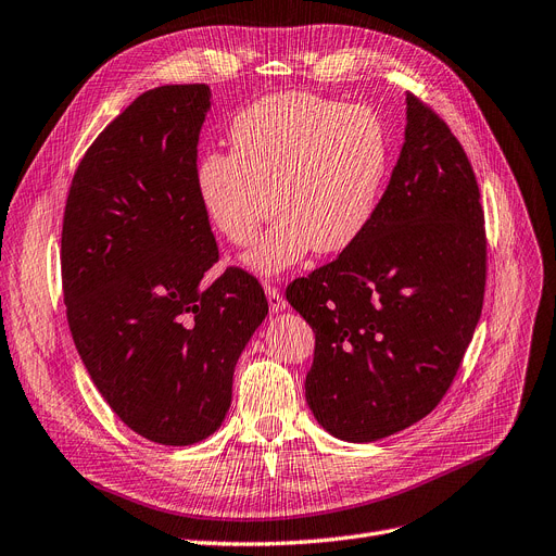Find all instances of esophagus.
Here are the masks:
<instances>
[{
    "label": "esophagus",
    "mask_w": 556,
    "mask_h": 556,
    "mask_svg": "<svg viewBox=\"0 0 556 556\" xmlns=\"http://www.w3.org/2000/svg\"><path fill=\"white\" fill-rule=\"evenodd\" d=\"M264 292H266V299H269L271 313H282V309L287 307V301L282 299V294H280L278 287H274V285H266V287H264Z\"/></svg>",
    "instance_id": "1"
}]
</instances>
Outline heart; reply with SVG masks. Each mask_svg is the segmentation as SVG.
<instances>
[{
  "label": "heart",
  "instance_id": "1",
  "mask_svg": "<svg viewBox=\"0 0 556 556\" xmlns=\"http://www.w3.org/2000/svg\"><path fill=\"white\" fill-rule=\"evenodd\" d=\"M230 139L232 152L212 150L198 162L195 193L214 230L235 247H249L266 218L280 216L243 255L251 271L278 276L313 249L342 253L371 224L390 141L369 106L278 93L237 114Z\"/></svg>",
  "mask_w": 556,
  "mask_h": 556
}]
</instances>
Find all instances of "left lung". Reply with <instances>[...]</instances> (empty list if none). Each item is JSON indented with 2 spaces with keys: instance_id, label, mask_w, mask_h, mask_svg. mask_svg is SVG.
I'll list each match as a JSON object with an SVG mask.
<instances>
[{
  "instance_id": "8db88e82",
  "label": "left lung",
  "mask_w": 556,
  "mask_h": 556,
  "mask_svg": "<svg viewBox=\"0 0 556 556\" xmlns=\"http://www.w3.org/2000/svg\"><path fill=\"white\" fill-rule=\"evenodd\" d=\"M483 290L475 170L445 121L406 93L404 146L371 224L285 292L315 330V419L340 440L374 442L427 417L475 336Z\"/></svg>"
}]
</instances>
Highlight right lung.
Instances as JSON below:
<instances>
[{
  "instance_id": "right-lung-1",
  "label": "right lung",
  "mask_w": 556,
  "mask_h": 556,
  "mask_svg": "<svg viewBox=\"0 0 556 556\" xmlns=\"http://www.w3.org/2000/svg\"><path fill=\"white\" fill-rule=\"evenodd\" d=\"M207 84L152 88L79 162L61 232L68 326L91 381L125 425L170 447L212 435L241 351L269 313L262 285L226 269L195 193Z\"/></svg>"
}]
</instances>
